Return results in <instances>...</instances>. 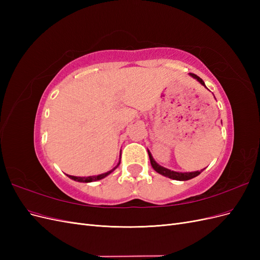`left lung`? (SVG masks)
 Instances as JSON below:
<instances>
[{
    "instance_id": "left-lung-1",
    "label": "left lung",
    "mask_w": 260,
    "mask_h": 260,
    "mask_svg": "<svg viewBox=\"0 0 260 260\" xmlns=\"http://www.w3.org/2000/svg\"><path fill=\"white\" fill-rule=\"evenodd\" d=\"M190 76H191L192 78H194V79L198 80L202 85L205 86V82H204L199 76H196V75H194V74H190ZM147 152H148L149 160H151V165H152L153 169H154L156 172H158V174H160L161 176L168 177V178L174 179V180L185 181V180H190V179H193V178H195V177H198V176L201 174V172H202V170L185 171V172H183V171L172 170V169H169V168H167V167H164V166H161V165H159L158 162H157V161L154 159V157L152 156L151 152H149L148 149H147Z\"/></svg>"
}]
</instances>
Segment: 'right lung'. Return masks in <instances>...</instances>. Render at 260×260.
<instances>
[{
	"mask_svg": "<svg viewBox=\"0 0 260 260\" xmlns=\"http://www.w3.org/2000/svg\"><path fill=\"white\" fill-rule=\"evenodd\" d=\"M120 158H121V152L119 154V158H118L117 162L115 164V166H113V168L109 169L106 172H102V174H98V175H91V176H84V177H77V176H68L70 179H73L75 181H78V182H92V181H98L101 179H104L105 177H107L108 175H111L112 172L119 166L120 165Z\"/></svg>",
	"mask_w": 260,
	"mask_h": 260,
	"instance_id": "right-lung-1",
	"label": "right lung"
}]
</instances>
